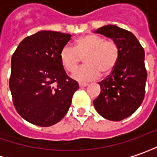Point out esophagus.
I'll return each mask as SVG.
<instances>
[{
	"label": "esophagus",
	"instance_id": "1",
	"mask_svg": "<svg viewBox=\"0 0 157 157\" xmlns=\"http://www.w3.org/2000/svg\"><path fill=\"white\" fill-rule=\"evenodd\" d=\"M87 85H88V83H86V82H79V86L80 87H87Z\"/></svg>",
	"mask_w": 157,
	"mask_h": 157
}]
</instances>
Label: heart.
<instances>
[{
    "label": "heart",
    "instance_id": "1",
    "mask_svg": "<svg viewBox=\"0 0 157 157\" xmlns=\"http://www.w3.org/2000/svg\"><path fill=\"white\" fill-rule=\"evenodd\" d=\"M83 57L85 66L72 75L80 82L94 81L102 74H107L115 67L119 56V48L113 41L94 34H87L78 38L73 48L64 46L60 52V62L68 72H74Z\"/></svg>",
    "mask_w": 157,
    "mask_h": 157
}]
</instances>
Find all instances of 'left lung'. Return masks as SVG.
Wrapping results in <instances>:
<instances>
[{"instance_id":"8db88e82","label":"left lung","mask_w":157,"mask_h":157,"mask_svg":"<svg viewBox=\"0 0 157 157\" xmlns=\"http://www.w3.org/2000/svg\"><path fill=\"white\" fill-rule=\"evenodd\" d=\"M94 33L112 38L119 48L118 62L111 75L99 82L101 94L94 101L99 114L119 121L134 113L144 101L147 80L144 51L134 34L117 25H104Z\"/></svg>"}]
</instances>
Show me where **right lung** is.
I'll return each instance as SVG.
<instances>
[{"label": "right lung", "mask_w": 157, "mask_h": 157, "mask_svg": "<svg viewBox=\"0 0 157 157\" xmlns=\"http://www.w3.org/2000/svg\"><path fill=\"white\" fill-rule=\"evenodd\" d=\"M69 33L40 31L24 38L12 56L9 87L18 113L29 123L51 126L69 111L77 82L60 62Z\"/></svg>", "instance_id": "right-lung-1"}]
</instances>
